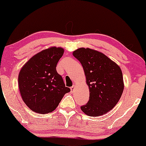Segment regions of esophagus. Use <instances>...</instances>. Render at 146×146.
Listing matches in <instances>:
<instances>
[{"label":"esophagus","instance_id":"34e87169","mask_svg":"<svg viewBox=\"0 0 146 146\" xmlns=\"http://www.w3.org/2000/svg\"><path fill=\"white\" fill-rule=\"evenodd\" d=\"M75 84H74L72 86L71 88H70V90H71V92H73L74 91V88H75Z\"/></svg>","mask_w":146,"mask_h":146}]
</instances>
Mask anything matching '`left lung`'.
Instances as JSON below:
<instances>
[{"mask_svg":"<svg viewBox=\"0 0 146 146\" xmlns=\"http://www.w3.org/2000/svg\"><path fill=\"white\" fill-rule=\"evenodd\" d=\"M73 56L80 62L90 91L89 101L80 107L89 116L96 117L110 111L123 93L122 72L116 63L104 54L87 48H80Z\"/></svg>","mask_w":146,"mask_h":146,"instance_id":"1","label":"left lung"}]
</instances>
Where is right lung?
<instances>
[{"instance_id": "1", "label": "right lung", "mask_w": 146, "mask_h": 146, "mask_svg": "<svg viewBox=\"0 0 146 146\" xmlns=\"http://www.w3.org/2000/svg\"><path fill=\"white\" fill-rule=\"evenodd\" d=\"M64 52L62 48L56 46L43 50L33 56L20 71L18 82L21 97L35 112H52L65 94L70 91L56 69Z\"/></svg>"}]
</instances>
